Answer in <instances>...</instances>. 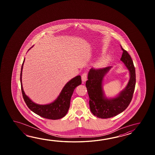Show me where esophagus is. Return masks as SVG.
I'll use <instances>...</instances> for the list:
<instances>
[{
  "label": "esophagus",
  "mask_w": 155,
  "mask_h": 155,
  "mask_svg": "<svg viewBox=\"0 0 155 155\" xmlns=\"http://www.w3.org/2000/svg\"><path fill=\"white\" fill-rule=\"evenodd\" d=\"M81 79L83 82H85L87 80V73H84L81 76Z\"/></svg>",
  "instance_id": "esophagus-1"
}]
</instances>
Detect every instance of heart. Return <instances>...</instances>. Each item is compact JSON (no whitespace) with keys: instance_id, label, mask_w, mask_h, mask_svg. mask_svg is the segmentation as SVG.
Wrapping results in <instances>:
<instances>
[{"instance_id":"heart-1","label":"heart","mask_w":155,"mask_h":155,"mask_svg":"<svg viewBox=\"0 0 155 155\" xmlns=\"http://www.w3.org/2000/svg\"><path fill=\"white\" fill-rule=\"evenodd\" d=\"M102 65V62H101V61L99 62V63H98V64H97V65H98V66H100V65Z\"/></svg>"}]
</instances>
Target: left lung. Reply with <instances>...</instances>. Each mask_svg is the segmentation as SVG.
I'll return each mask as SVG.
<instances>
[{
    "label": "left lung",
    "instance_id": "8db88e82",
    "mask_svg": "<svg viewBox=\"0 0 155 155\" xmlns=\"http://www.w3.org/2000/svg\"><path fill=\"white\" fill-rule=\"evenodd\" d=\"M121 49L123 53L120 60L129 70L130 79L125 88L118 95L107 98L102 88L104 78L111 66L99 69L91 68L88 73L86 86L90 99V108L92 114L99 118L107 119L117 115L128 107L132 99L136 85L135 66L129 53L122 46Z\"/></svg>",
    "mask_w": 155,
    "mask_h": 155
}]
</instances>
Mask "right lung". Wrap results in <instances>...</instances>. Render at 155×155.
<instances>
[{
    "instance_id": "add662e5",
    "label": "right lung",
    "mask_w": 155,
    "mask_h": 155,
    "mask_svg": "<svg viewBox=\"0 0 155 155\" xmlns=\"http://www.w3.org/2000/svg\"><path fill=\"white\" fill-rule=\"evenodd\" d=\"M33 46H31V48ZM31 48H30L28 51ZM24 60H24L21 68L20 83L23 97L26 105L35 114L45 119L58 120L64 117L69 109L70 100L74 90L78 86L81 85V76H76L70 80L69 82H67L62 89L59 95L53 102L46 105H39L32 101V100L25 95L24 91L21 76Z\"/></svg>"
}]
</instances>
